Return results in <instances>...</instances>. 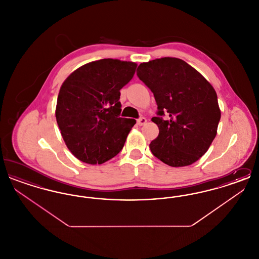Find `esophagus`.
I'll return each mask as SVG.
<instances>
[{"instance_id":"34e87169","label":"esophagus","mask_w":259,"mask_h":259,"mask_svg":"<svg viewBox=\"0 0 259 259\" xmlns=\"http://www.w3.org/2000/svg\"><path fill=\"white\" fill-rule=\"evenodd\" d=\"M147 118H145V117H141V118H139L138 120H137V124L139 125V126H143V125H145V124L147 123Z\"/></svg>"}]
</instances>
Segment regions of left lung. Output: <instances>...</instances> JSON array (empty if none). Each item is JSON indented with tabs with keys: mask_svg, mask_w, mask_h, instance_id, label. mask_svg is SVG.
<instances>
[{
	"mask_svg": "<svg viewBox=\"0 0 259 259\" xmlns=\"http://www.w3.org/2000/svg\"><path fill=\"white\" fill-rule=\"evenodd\" d=\"M139 78L151 90L159 128L149 144L152 154L171 167H184L202 157L217 136L221 120L218 95L209 81L186 62L164 57L142 63ZM169 115L165 121L161 116Z\"/></svg>",
	"mask_w": 259,
	"mask_h": 259,
	"instance_id": "left-lung-1",
	"label": "left lung"
}]
</instances>
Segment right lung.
Listing matches in <instances>:
<instances>
[{
    "label": "right lung",
    "mask_w": 259,
    "mask_h": 259,
    "mask_svg": "<svg viewBox=\"0 0 259 259\" xmlns=\"http://www.w3.org/2000/svg\"><path fill=\"white\" fill-rule=\"evenodd\" d=\"M137 64L101 59L76 69L63 82L55 116L63 140L78 160L103 164L123 148L135 119L120 117V89Z\"/></svg>",
    "instance_id": "1"
}]
</instances>
